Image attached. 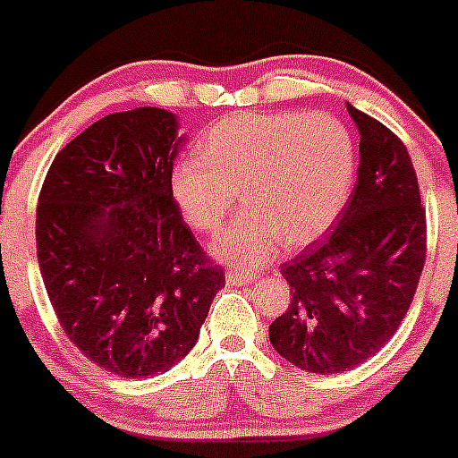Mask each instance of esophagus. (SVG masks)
<instances>
[{"label": "esophagus", "instance_id": "1", "mask_svg": "<svg viewBox=\"0 0 458 458\" xmlns=\"http://www.w3.org/2000/svg\"><path fill=\"white\" fill-rule=\"evenodd\" d=\"M251 281H257V272L251 270H229L226 272V284L229 286H247Z\"/></svg>", "mask_w": 458, "mask_h": 458}]
</instances>
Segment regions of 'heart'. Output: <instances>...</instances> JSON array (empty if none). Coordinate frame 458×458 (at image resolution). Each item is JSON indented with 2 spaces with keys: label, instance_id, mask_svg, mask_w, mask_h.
<instances>
[{
  "label": "heart",
  "instance_id": "1",
  "mask_svg": "<svg viewBox=\"0 0 458 458\" xmlns=\"http://www.w3.org/2000/svg\"><path fill=\"white\" fill-rule=\"evenodd\" d=\"M199 152L179 158L172 195L197 232L216 233L242 191L247 211L216 242L233 266L266 263L281 242L318 241L354 183V136L329 113H236L204 133Z\"/></svg>",
  "mask_w": 458,
  "mask_h": 458
}]
</instances>
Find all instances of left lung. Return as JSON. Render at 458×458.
Listing matches in <instances>:
<instances>
[{
	"mask_svg": "<svg viewBox=\"0 0 458 458\" xmlns=\"http://www.w3.org/2000/svg\"><path fill=\"white\" fill-rule=\"evenodd\" d=\"M360 131L359 182L325 242L281 266L291 284L270 343L318 375L356 368L395 335L427 257V217L404 142L352 104Z\"/></svg>",
	"mask_w": 458,
	"mask_h": 458,
	"instance_id": "8db88e82",
	"label": "left lung"
}]
</instances>
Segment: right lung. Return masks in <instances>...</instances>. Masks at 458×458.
Masks as SVG:
<instances>
[{
    "label": "right lung",
    "mask_w": 458,
    "mask_h": 458,
    "mask_svg": "<svg viewBox=\"0 0 458 458\" xmlns=\"http://www.w3.org/2000/svg\"><path fill=\"white\" fill-rule=\"evenodd\" d=\"M179 142L174 113H113L63 147L38 197V266L54 313L72 345L117 377L170 370L225 286L172 197Z\"/></svg>",
    "instance_id": "add662e5"
}]
</instances>
